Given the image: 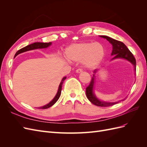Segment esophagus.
<instances>
[{"label": "esophagus", "mask_w": 147, "mask_h": 147, "mask_svg": "<svg viewBox=\"0 0 147 147\" xmlns=\"http://www.w3.org/2000/svg\"><path fill=\"white\" fill-rule=\"evenodd\" d=\"M76 72L78 73V74L82 73V72H83V70L81 69H78L76 70Z\"/></svg>", "instance_id": "1"}]
</instances>
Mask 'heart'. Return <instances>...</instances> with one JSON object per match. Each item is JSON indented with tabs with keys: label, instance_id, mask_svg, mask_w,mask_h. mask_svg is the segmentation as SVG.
I'll use <instances>...</instances> for the list:
<instances>
[{
	"label": "heart",
	"instance_id": "obj_1",
	"mask_svg": "<svg viewBox=\"0 0 147 147\" xmlns=\"http://www.w3.org/2000/svg\"><path fill=\"white\" fill-rule=\"evenodd\" d=\"M70 61H81L84 67L89 69L97 67L105 56L104 47L98 42H80L70 45L65 51Z\"/></svg>",
	"mask_w": 147,
	"mask_h": 147
}]
</instances>
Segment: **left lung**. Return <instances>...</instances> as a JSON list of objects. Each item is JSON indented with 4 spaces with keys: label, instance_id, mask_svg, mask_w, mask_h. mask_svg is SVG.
<instances>
[{
    "label": "left lung",
    "instance_id": "8db88e82",
    "mask_svg": "<svg viewBox=\"0 0 147 147\" xmlns=\"http://www.w3.org/2000/svg\"><path fill=\"white\" fill-rule=\"evenodd\" d=\"M99 36L102 38L107 39L112 45L113 50H112V52L111 55L113 56L114 57H113L112 60L115 59H126L129 62H130V63L134 65V71L136 72V61L135 57L132 54V53L129 50L127 47L124 45L123 42L117 40L113 39L110 37L106 36V35H99ZM97 71V69L94 70V74H93V77L91 78V82L90 84H89V86L86 88V94L88 100L94 105L99 106V107L112 106L118 103V102L120 101L124 100V99L121 100L118 102H109L102 101L97 98L94 93V91H94V81H95V74L96 73Z\"/></svg>",
    "mask_w": 147,
    "mask_h": 147
}]
</instances>
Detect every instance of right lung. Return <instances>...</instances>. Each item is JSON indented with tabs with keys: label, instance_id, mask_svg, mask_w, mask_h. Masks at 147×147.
<instances>
[{
	"label": "right lung",
	"instance_id": "right-lung-1",
	"mask_svg": "<svg viewBox=\"0 0 147 147\" xmlns=\"http://www.w3.org/2000/svg\"><path fill=\"white\" fill-rule=\"evenodd\" d=\"M51 42H49V43H42V42H35L34 43L30 44V45H29L28 46H26L23 48L20 49V50L18 51L16 54L15 55V57H16L18 55L20 54V53H24L26 51H30V50H36V49H42V48H48V47H50L51 45ZM66 78V77H64V78H63L62 80L59 84V86L58 88V90H57V92L56 93V94L55 96V97L53 98V99L49 102L48 104H47V105L40 107H38L37 109H48L49 107H50L52 105H54L56 102L57 101V100L59 99V97L61 96V90H62V86H63V84L64 81L65 80Z\"/></svg>",
	"mask_w": 147,
	"mask_h": 147
}]
</instances>
